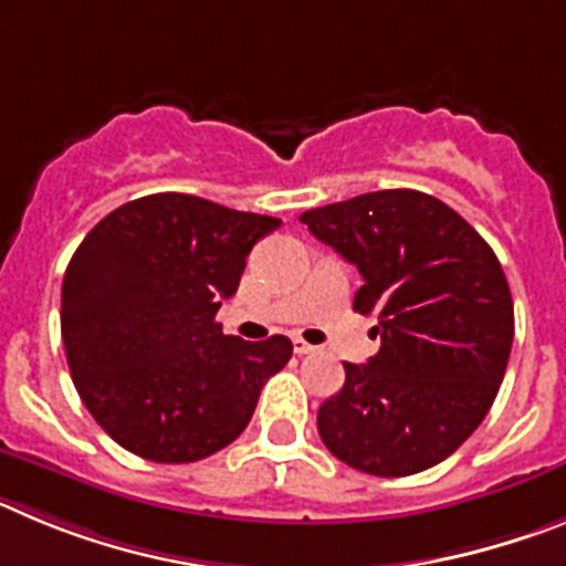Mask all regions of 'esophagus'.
<instances>
[{
    "label": "esophagus",
    "instance_id": "obj_1",
    "mask_svg": "<svg viewBox=\"0 0 566 566\" xmlns=\"http://www.w3.org/2000/svg\"><path fill=\"white\" fill-rule=\"evenodd\" d=\"M314 352H317V348H314V345H308L306 339L294 337V354H314Z\"/></svg>",
    "mask_w": 566,
    "mask_h": 566
}]
</instances>
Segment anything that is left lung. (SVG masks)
<instances>
[{"mask_svg":"<svg viewBox=\"0 0 566 566\" xmlns=\"http://www.w3.org/2000/svg\"><path fill=\"white\" fill-rule=\"evenodd\" d=\"M363 274L354 312L379 352L343 363L317 431L339 462L411 476L451 457L496 399L513 345L507 277L482 234L433 195L382 189L300 214Z\"/></svg>","mask_w":566,"mask_h":566,"instance_id":"1","label":"left lung"}]
</instances>
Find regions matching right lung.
Segmentation results:
<instances>
[{"label":"right lung","mask_w":566,"mask_h":566,"mask_svg":"<svg viewBox=\"0 0 566 566\" xmlns=\"http://www.w3.org/2000/svg\"><path fill=\"white\" fill-rule=\"evenodd\" d=\"M277 218L195 195H144L90 229L62 283L70 377L135 457L198 462L243 433L292 339L227 337L214 319Z\"/></svg>","instance_id":"obj_1"}]
</instances>
